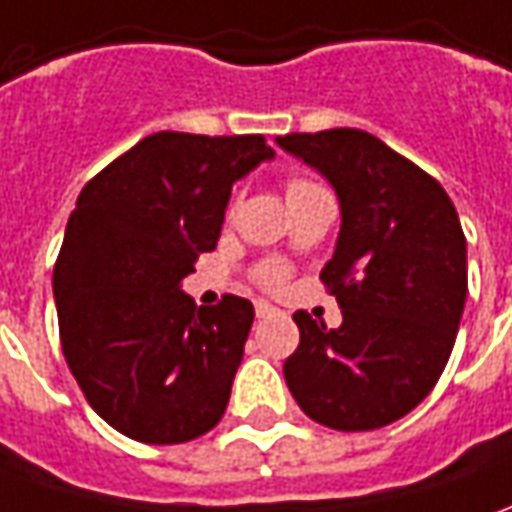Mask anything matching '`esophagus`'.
I'll use <instances>...</instances> for the list:
<instances>
[{"label":"esophagus","mask_w":512,"mask_h":512,"mask_svg":"<svg viewBox=\"0 0 512 512\" xmlns=\"http://www.w3.org/2000/svg\"><path fill=\"white\" fill-rule=\"evenodd\" d=\"M255 314L257 319H269V316L280 314V311L274 305H269V302H255Z\"/></svg>","instance_id":"34e87169"}]
</instances>
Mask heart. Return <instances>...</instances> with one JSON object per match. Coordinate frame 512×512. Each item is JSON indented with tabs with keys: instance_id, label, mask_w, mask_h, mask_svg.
<instances>
[{
	"instance_id": "b5f03b06",
	"label": "heart",
	"mask_w": 512,
	"mask_h": 512,
	"mask_svg": "<svg viewBox=\"0 0 512 512\" xmlns=\"http://www.w3.org/2000/svg\"><path fill=\"white\" fill-rule=\"evenodd\" d=\"M311 187H316L314 182H308V179H300V176H294V179H288V184H285V193H288V198L297 196V193H302V190H311ZM288 274H291V269L285 266L283 260H263V263H257L255 271H252V280H255L260 288H266V291H283L285 283H288Z\"/></svg>"
}]
</instances>
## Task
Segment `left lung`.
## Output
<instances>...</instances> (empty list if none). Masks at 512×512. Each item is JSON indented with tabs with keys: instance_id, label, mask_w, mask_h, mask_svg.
I'll list each match as a JSON object with an SVG mask.
<instances>
[{
	"instance_id": "8db88e82",
	"label": "left lung",
	"mask_w": 512,
	"mask_h": 512,
	"mask_svg": "<svg viewBox=\"0 0 512 512\" xmlns=\"http://www.w3.org/2000/svg\"><path fill=\"white\" fill-rule=\"evenodd\" d=\"M277 142L328 176L342 204L339 243L319 274L342 325L294 314L300 347L285 358V384L328 429L389 426L429 395L460 330L468 260L457 210L434 176L367 131Z\"/></svg>"
}]
</instances>
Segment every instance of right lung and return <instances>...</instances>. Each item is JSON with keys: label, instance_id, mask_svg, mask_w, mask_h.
<instances>
[{"label": "right lung", "instance_id": "obj_1", "mask_svg": "<svg viewBox=\"0 0 512 512\" xmlns=\"http://www.w3.org/2000/svg\"><path fill=\"white\" fill-rule=\"evenodd\" d=\"M271 156L263 134L159 131L83 184L52 269L58 333L125 437L173 446L224 417L255 308L224 294L196 311L179 285L221 238L232 184Z\"/></svg>", "mask_w": 512, "mask_h": 512}]
</instances>
